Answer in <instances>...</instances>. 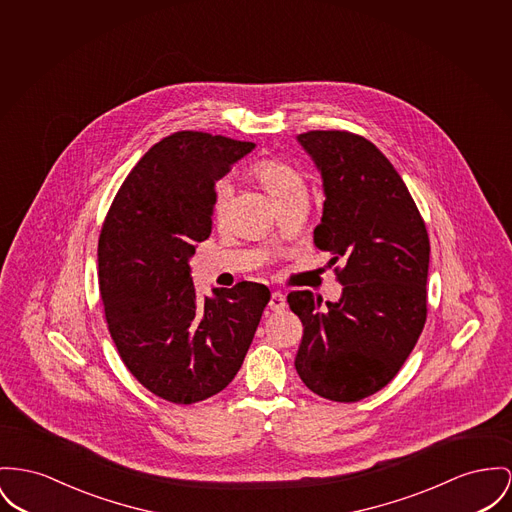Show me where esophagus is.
I'll use <instances>...</instances> for the list:
<instances>
[{
  "label": "esophagus",
  "mask_w": 512,
  "mask_h": 512,
  "mask_svg": "<svg viewBox=\"0 0 512 512\" xmlns=\"http://www.w3.org/2000/svg\"><path fill=\"white\" fill-rule=\"evenodd\" d=\"M268 307L272 308V310H283L285 308V295L279 293V291H273Z\"/></svg>",
  "instance_id": "1"
}]
</instances>
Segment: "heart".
I'll return each instance as SVG.
<instances>
[{
  "instance_id": "b5f03b06",
  "label": "heart",
  "mask_w": 512,
  "mask_h": 512,
  "mask_svg": "<svg viewBox=\"0 0 512 512\" xmlns=\"http://www.w3.org/2000/svg\"><path fill=\"white\" fill-rule=\"evenodd\" d=\"M254 176L264 186L268 196L275 205L283 204L297 196H307V182L303 174L285 161L266 159L254 167ZM231 200V184L227 180H219L213 190V217L221 221L227 213Z\"/></svg>"
}]
</instances>
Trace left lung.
Wrapping results in <instances>:
<instances>
[{
	"label": "left lung",
	"mask_w": 512,
	"mask_h": 512,
	"mask_svg": "<svg viewBox=\"0 0 512 512\" xmlns=\"http://www.w3.org/2000/svg\"><path fill=\"white\" fill-rule=\"evenodd\" d=\"M297 141L322 176L314 244L341 260L340 301L310 291L287 297L305 330L295 369L314 394L359 402L384 388L427 318L429 237L402 176L369 139L307 132Z\"/></svg>",
	"instance_id": "1"
}]
</instances>
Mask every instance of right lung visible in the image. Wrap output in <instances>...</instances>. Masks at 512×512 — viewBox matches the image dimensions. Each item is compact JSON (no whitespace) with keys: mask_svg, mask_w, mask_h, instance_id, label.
<instances>
[{"mask_svg":"<svg viewBox=\"0 0 512 512\" xmlns=\"http://www.w3.org/2000/svg\"><path fill=\"white\" fill-rule=\"evenodd\" d=\"M256 145L204 132L155 143L118 190L99 240L104 316L130 373L172 404L221 392L246 357L270 289L240 281L200 299L190 258L211 235L215 182Z\"/></svg>","mask_w":512,"mask_h":512,"instance_id":"obj_1","label":"right lung"}]
</instances>
